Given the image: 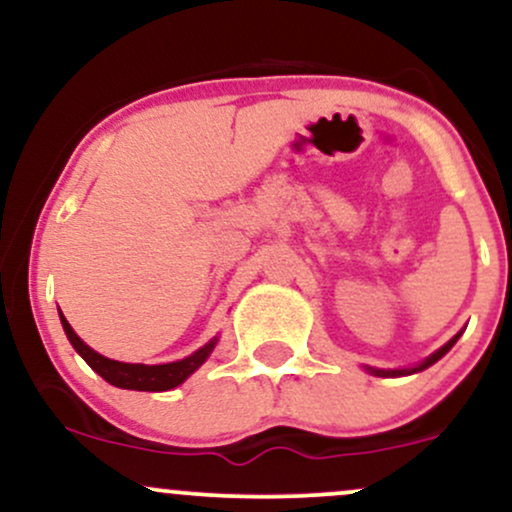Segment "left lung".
<instances>
[{
  "label": "left lung",
  "mask_w": 512,
  "mask_h": 512,
  "mask_svg": "<svg viewBox=\"0 0 512 512\" xmlns=\"http://www.w3.org/2000/svg\"><path fill=\"white\" fill-rule=\"evenodd\" d=\"M457 339H460V334H455V337H452L450 342L443 346V349H438L436 354H433V356H428L426 361L421 363V366H416V368H407V370H375V368H368V370H370V373L380 375V378H395V375H409V373H419V370H424V368H428V366H433V363H436L438 358H443L445 354H448V351L452 349V344H455Z\"/></svg>",
  "instance_id": "8db88e82"
}]
</instances>
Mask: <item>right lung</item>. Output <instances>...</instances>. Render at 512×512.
<instances>
[{"mask_svg":"<svg viewBox=\"0 0 512 512\" xmlns=\"http://www.w3.org/2000/svg\"><path fill=\"white\" fill-rule=\"evenodd\" d=\"M62 317V327L67 332L69 342L76 351H79L81 358L101 375L103 380H108L110 385L115 387H125V390H142V392H163V390H173L180 383H185L195 370L207 361V356L214 349L216 339H211L209 344H204L202 349L195 351L192 356L182 358V361L175 363H163V366H144V363H122V361H113V358H105L101 354L86 346L76 337V332L72 330V325L67 322V317Z\"/></svg>","mask_w":512,"mask_h":512,"instance_id":"add662e5","label":"right lung"}]
</instances>
